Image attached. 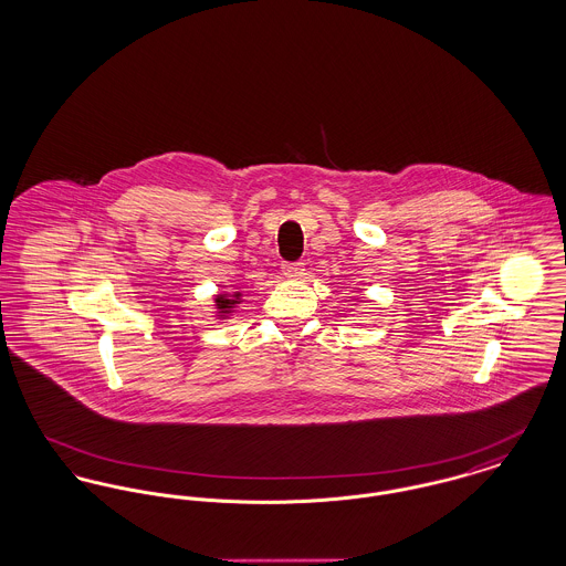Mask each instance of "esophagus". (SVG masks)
I'll list each match as a JSON object with an SVG mask.
<instances>
[{"label": "esophagus", "mask_w": 566, "mask_h": 566, "mask_svg": "<svg viewBox=\"0 0 566 566\" xmlns=\"http://www.w3.org/2000/svg\"><path fill=\"white\" fill-rule=\"evenodd\" d=\"M303 263H286L284 268H282V273H284V277H289V280H298L301 275H303Z\"/></svg>", "instance_id": "1"}]
</instances>
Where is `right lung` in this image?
<instances>
[{
	"mask_svg": "<svg viewBox=\"0 0 566 566\" xmlns=\"http://www.w3.org/2000/svg\"><path fill=\"white\" fill-rule=\"evenodd\" d=\"M242 293H218L214 295L216 321L231 318L235 307L242 303Z\"/></svg>",
	"mask_w": 566,
	"mask_h": 566,
	"instance_id": "1",
	"label": "right lung"
}]
</instances>
